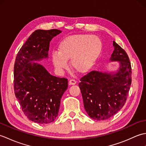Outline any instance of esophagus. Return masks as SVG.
<instances>
[{
  "mask_svg": "<svg viewBox=\"0 0 146 146\" xmlns=\"http://www.w3.org/2000/svg\"><path fill=\"white\" fill-rule=\"evenodd\" d=\"M76 84V82L75 80H70L69 81V85H74Z\"/></svg>",
  "mask_w": 146,
  "mask_h": 146,
  "instance_id": "1",
  "label": "esophagus"
}]
</instances>
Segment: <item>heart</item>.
I'll return each instance as SVG.
<instances>
[{"label": "heart", "instance_id": "heart-1", "mask_svg": "<svg viewBox=\"0 0 146 146\" xmlns=\"http://www.w3.org/2000/svg\"><path fill=\"white\" fill-rule=\"evenodd\" d=\"M102 42L98 36L75 35L68 36L60 42L58 53L52 55L54 66L58 70L67 68V61L76 72L85 74L91 70L100 56Z\"/></svg>", "mask_w": 146, "mask_h": 146}]
</instances>
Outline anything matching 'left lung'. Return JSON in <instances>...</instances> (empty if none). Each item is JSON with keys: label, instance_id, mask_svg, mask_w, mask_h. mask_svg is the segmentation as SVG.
Wrapping results in <instances>:
<instances>
[{"label": "left lung", "instance_id": "8db88e82", "mask_svg": "<svg viewBox=\"0 0 146 146\" xmlns=\"http://www.w3.org/2000/svg\"><path fill=\"white\" fill-rule=\"evenodd\" d=\"M110 61H118L115 72L92 71L80 79L84 108L90 117L97 120L109 119L125 104L131 85V65L127 54L113 41Z\"/></svg>", "mask_w": 146, "mask_h": 146}]
</instances>
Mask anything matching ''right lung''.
<instances>
[{
    "instance_id": "add662e5",
    "label": "right lung",
    "mask_w": 146,
    "mask_h": 146,
    "mask_svg": "<svg viewBox=\"0 0 146 146\" xmlns=\"http://www.w3.org/2000/svg\"><path fill=\"white\" fill-rule=\"evenodd\" d=\"M62 31L38 29L19 51L14 70L15 97L25 115L38 123H51L57 117L68 80L51 75L37 61L48 58L49 42Z\"/></svg>"
}]
</instances>
